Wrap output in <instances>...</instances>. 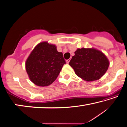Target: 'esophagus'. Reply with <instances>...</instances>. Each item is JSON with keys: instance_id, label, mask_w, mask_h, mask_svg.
I'll return each instance as SVG.
<instances>
[{"instance_id": "1", "label": "esophagus", "mask_w": 127, "mask_h": 127, "mask_svg": "<svg viewBox=\"0 0 127 127\" xmlns=\"http://www.w3.org/2000/svg\"><path fill=\"white\" fill-rule=\"evenodd\" d=\"M69 62H70V59H68V60H66V63H69Z\"/></svg>"}]
</instances>
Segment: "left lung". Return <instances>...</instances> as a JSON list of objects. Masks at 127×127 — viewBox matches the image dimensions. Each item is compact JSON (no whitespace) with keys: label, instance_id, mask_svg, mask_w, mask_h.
<instances>
[{"label":"left lung","instance_id":"obj_1","mask_svg":"<svg viewBox=\"0 0 127 127\" xmlns=\"http://www.w3.org/2000/svg\"><path fill=\"white\" fill-rule=\"evenodd\" d=\"M69 65L77 76L87 82L99 80L107 72L109 62L104 54L94 48H77Z\"/></svg>","mask_w":127,"mask_h":127}]
</instances>
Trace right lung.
I'll list each match as a JSON object with an SVG mask.
<instances>
[{"label": "right lung", "mask_w": 127, "mask_h": 127, "mask_svg": "<svg viewBox=\"0 0 127 127\" xmlns=\"http://www.w3.org/2000/svg\"><path fill=\"white\" fill-rule=\"evenodd\" d=\"M64 64L62 52L55 45L42 41L32 51L26 61V69L30 80L40 87L51 84L56 80Z\"/></svg>", "instance_id": "right-lung-1"}]
</instances>
